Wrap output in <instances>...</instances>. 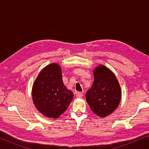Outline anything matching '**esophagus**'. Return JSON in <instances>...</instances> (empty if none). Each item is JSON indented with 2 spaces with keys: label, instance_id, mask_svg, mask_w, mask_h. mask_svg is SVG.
<instances>
[{
  "label": "esophagus",
  "instance_id": "esophagus-1",
  "mask_svg": "<svg viewBox=\"0 0 149 149\" xmlns=\"http://www.w3.org/2000/svg\"><path fill=\"white\" fill-rule=\"evenodd\" d=\"M76 97L78 99H81V98L83 97V93L81 92H78L76 95Z\"/></svg>",
  "mask_w": 149,
  "mask_h": 149
}]
</instances>
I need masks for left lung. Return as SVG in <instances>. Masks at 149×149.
I'll return each instance as SVG.
<instances>
[{"instance_id": "left-lung-1", "label": "left lung", "mask_w": 149, "mask_h": 149, "mask_svg": "<svg viewBox=\"0 0 149 149\" xmlns=\"http://www.w3.org/2000/svg\"><path fill=\"white\" fill-rule=\"evenodd\" d=\"M94 81L86 93L91 109L99 117L104 118L114 112L119 105L122 91L116 77L104 65L93 70Z\"/></svg>"}]
</instances>
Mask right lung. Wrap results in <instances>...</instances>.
I'll list each match as a JSON object with an SVG mask.
<instances>
[{
  "instance_id": "right-lung-1",
  "label": "right lung",
  "mask_w": 149,
  "mask_h": 149,
  "mask_svg": "<svg viewBox=\"0 0 149 149\" xmlns=\"http://www.w3.org/2000/svg\"><path fill=\"white\" fill-rule=\"evenodd\" d=\"M74 98L72 91L63 83L62 69L52 63L42 69L32 87V99L39 112L49 118H58L64 113Z\"/></svg>"
}]
</instances>
